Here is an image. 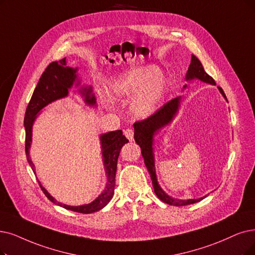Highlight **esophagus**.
I'll list each match as a JSON object with an SVG mask.
<instances>
[{
  "label": "esophagus",
  "instance_id": "esophagus-1",
  "mask_svg": "<svg viewBox=\"0 0 255 255\" xmlns=\"http://www.w3.org/2000/svg\"><path fill=\"white\" fill-rule=\"evenodd\" d=\"M125 135H126V137L129 140V141H131L134 139V130L131 129V128H127L126 130H125Z\"/></svg>",
  "mask_w": 255,
  "mask_h": 255
}]
</instances>
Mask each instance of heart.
Returning a JSON list of instances; mask_svg holds the SVG:
<instances>
[{
	"instance_id": "b5f03b06",
	"label": "heart",
	"mask_w": 255,
	"mask_h": 255,
	"mask_svg": "<svg viewBox=\"0 0 255 255\" xmlns=\"http://www.w3.org/2000/svg\"><path fill=\"white\" fill-rule=\"evenodd\" d=\"M108 91L114 100L130 99L131 115L147 119L156 113L165 95L166 79L155 65L131 67L112 78Z\"/></svg>"
}]
</instances>
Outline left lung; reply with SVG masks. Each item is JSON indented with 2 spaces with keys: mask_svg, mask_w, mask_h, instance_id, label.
<instances>
[{
  "mask_svg": "<svg viewBox=\"0 0 255 255\" xmlns=\"http://www.w3.org/2000/svg\"><path fill=\"white\" fill-rule=\"evenodd\" d=\"M185 79L186 81H189V83L191 80L199 79L203 81V83L216 85L215 80H213V78L205 72V70L203 68L201 62L195 55H191V62L186 72ZM186 88H187V85L183 87V89H186ZM218 89L220 91V93L228 103L226 95L224 93L222 88L218 87ZM181 101H182V96H178L174 99H171L167 104L163 106L159 111H157L151 117L145 120L135 122L134 124V138H135L136 143L141 148V154L144 159V163L148 170V174L150 175L152 186H154V191L157 195V197L162 202H164L166 204L172 205V206L190 205V204H193V203L200 202L201 200L205 199L207 197V196H204L199 199H188V200L175 199L171 196L167 195V193L162 189L157 180L156 167H155V154H154L155 136L159 134V131H161L163 128L170 125V122L174 120V118L176 117V115L178 114V112L180 110Z\"/></svg>",
  "mask_w": 255,
  "mask_h": 255,
  "instance_id": "1",
  "label": "left lung"
}]
</instances>
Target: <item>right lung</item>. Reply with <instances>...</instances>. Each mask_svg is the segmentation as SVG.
Segmentation results:
<instances>
[{"mask_svg":"<svg viewBox=\"0 0 255 255\" xmlns=\"http://www.w3.org/2000/svg\"><path fill=\"white\" fill-rule=\"evenodd\" d=\"M78 68H72L67 66L66 57L60 59L59 62L51 63L42 77L39 78L38 84L34 90L31 99L26 110L24 126L26 129V157L29 165L31 166L33 172L35 174V166L30 158L29 151L32 143V128L34 121L37 116L40 114V111L49 106L54 101L62 99L68 96L69 90L73 86L79 87L78 93L83 97L85 104L90 107H96V98L93 94V89L91 86H80V79L78 77ZM100 145L101 154H103L104 167L107 176V183L104 190L100 195L89 204H84L79 206H70L63 204L56 201L47 189L42 185L38 180V184L42 188L45 196L54 204L64 207L68 210H72L80 213H93L100 209H103L108 205V203L113 198L115 189V176L117 170V161L120 154V150L128 140L122 134V130H113L109 133L100 135Z\"/></svg>","mask_w":255,"mask_h":255,"instance_id":"obj_1","label":"right lung"}]
</instances>
